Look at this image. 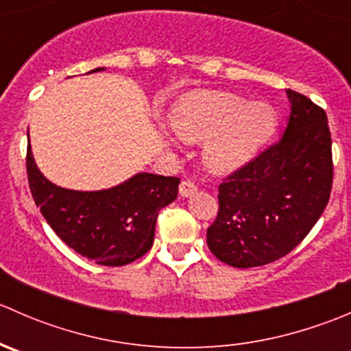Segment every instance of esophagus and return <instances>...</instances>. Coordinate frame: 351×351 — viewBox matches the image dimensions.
I'll list each match as a JSON object with an SVG mask.
<instances>
[{"mask_svg": "<svg viewBox=\"0 0 351 351\" xmlns=\"http://www.w3.org/2000/svg\"><path fill=\"white\" fill-rule=\"evenodd\" d=\"M195 192H197V185L192 182V180H183V182L180 183V195L182 197H192Z\"/></svg>", "mask_w": 351, "mask_h": 351, "instance_id": "1", "label": "esophagus"}]
</instances>
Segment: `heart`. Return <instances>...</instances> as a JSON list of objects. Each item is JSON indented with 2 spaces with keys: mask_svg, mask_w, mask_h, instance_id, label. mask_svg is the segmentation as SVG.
Listing matches in <instances>:
<instances>
[{
  "mask_svg": "<svg viewBox=\"0 0 351 351\" xmlns=\"http://www.w3.org/2000/svg\"><path fill=\"white\" fill-rule=\"evenodd\" d=\"M277 110L228 91H195L176 104L171 129L183 143H205L204 162L229 175L261 153L277 129ZM173 141V139H171Z\"/></svg>",
  "mask_w": 351,
  "mask_h": 351,
  "instance_id": "b5f03b06",
  "label": "heart"
}]
</instances>
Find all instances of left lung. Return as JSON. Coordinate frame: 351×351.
<instances>
[{
	"label": "left lung",
	"mask_w": 351,
	"mask_h": 351,
	"mask_svg": "<svg viewBox=\"0 0 351 351\" xmlns=\"http://www.w3.org/2000/svg\"><path fill=\"white\" fill-rule=\"evenodd\" d=\"M290 115L280 139L219 185L208 250L236 268L277 261L307 234L332 185L331 134L323 108L287 90Z\"/></svg>",
	"instance_id": "obj_1"
}]
</instances>
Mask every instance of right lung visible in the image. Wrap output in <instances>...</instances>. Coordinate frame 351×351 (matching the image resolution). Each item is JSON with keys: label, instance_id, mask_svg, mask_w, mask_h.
Masks as SVG:
<instances>
[{"label": "right lung", "instance_id": "right-lung-1", "mask_svg": "<svg viewBox=\"0 0 351 351\" xmlns=\"http://www.w3.org/2000/svg\"><path fill=\"white\" fill-rule=\"evenodd\" d=\"M27 173L32 197L56 234L77 254L104 267L132 263L151 250L159 210L175 200L180 185L175 176L137 173L112 189H62L42 175L30 144Z\"/></svg>", "mask_w": 351, "mask_h": 351}]
</instances>
